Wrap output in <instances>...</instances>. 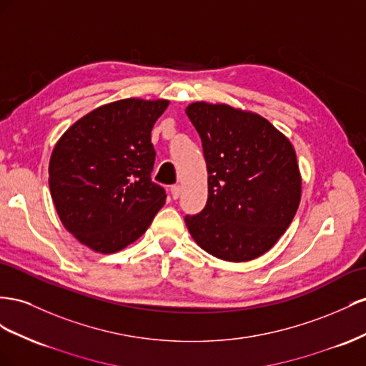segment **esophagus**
I'll return each mask as SVG.
<instances>
[{"label": "esophagus", "instance_id": "esophagus-1", "mask_svg": "<svg viewBox=\"0 0 366 366\" xmlns=\"http://www.w3.org/2000/svg\"><path fill=\"white\" fill-rule=\"evenodd\" d=\"M170 193H172V197L173 199H177V197L181 196V185H172L170 187Z\"/></svg>", "mask_w": 366, "mask_h": 366}]
</instances>
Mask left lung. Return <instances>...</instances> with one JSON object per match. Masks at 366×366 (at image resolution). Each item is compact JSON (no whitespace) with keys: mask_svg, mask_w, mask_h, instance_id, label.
<instances>
[{"mask_svg":"<svg viewBox=\"0 0 366 366\" xmlns=\"http://www.w3.org/2000/svg\"><path fill=\"white\" fill-rule=\"evenodd\" d=\"M202 141L208 173L204 210L185 224L212 256L244 262L267 253L293 221L300 174L293 145L259 114L225 104L185 110Z\"/></svg>","mask_w":366,"mask_h":366,"instance_id":"1","label":"left lung"}]
</instances>
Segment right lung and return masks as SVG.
<instances>
[{
  "instance_id": "1",
  "label": "right lung",
  "mask_w": 366,
  "mask_h": 366,
  "mask_svg": "<svg viewBox=\"0 0 366 366\" xmlns=\"http://www.w3.org/2000/svg\"><path fill=\"white\" fill-rule=\"evenodd\" d=\"M169 101L121 99L90 112L62 134L49 165L61 222L99 253L125 248L165 202L152 181V129Z\"/></svg>"
}]
</instances>
